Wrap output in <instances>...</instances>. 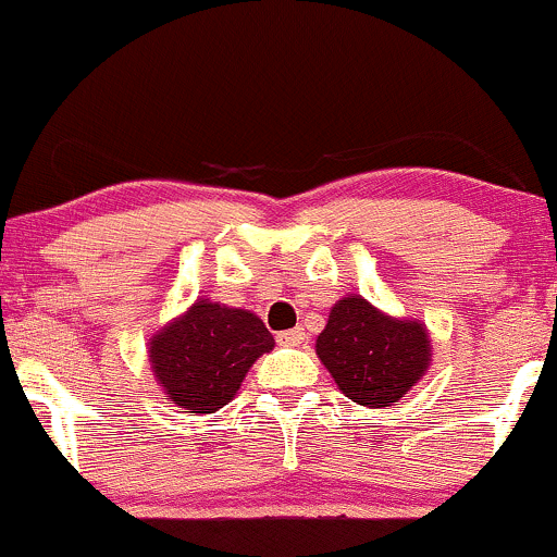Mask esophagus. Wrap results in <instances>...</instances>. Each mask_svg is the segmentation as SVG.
<instances>
[{
    "label": "esophagus",
    "mask_w": 557,
    "mask_h": 557,
    "mask_svg": "<svg viewBox=\"0 0 557 557\" xmlns=\"http://www.w3.org/2000/svg\"><path fill=\"white\" fill-rule=\"evenodd\" d=\"M306 341V332L304 330H285L277 335V343L280 345H287V348H293V345H300Z\"/></svg>",
    "instance_id": "1"
}]
</instances>
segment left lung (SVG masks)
Returning a JSON list of instances; mask_svg holds the SVG:
<instances>
[{
  "mask_svg": "<svg viewBox=\"0 0 557 557\" xmlns=\"http://www.w3.org/2000/svg\"><path fill=\"white\" fill-rule=\"evenodd\" d=\"M314 348L337 389L367 408L400 403L432 367L424 322L389 317L356 293L332 306Z\"/></svg>",
  "mask_w": 557,
  "mask_h": 557,
  "instance_id": "8db88e82",
  "label": "left lung"
}]
</instances>
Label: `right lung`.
Here are the masks:
<instances>
[{
  "mask_svg": "<svg viewBox=\"0 0 557 557\" xmlns=\"http://www.w3.org/2000/svg\"><path fill=\"white\" fill-rule=\"evenodd\" d=\"M272 348V332L253 311L196 298L151 335L149 363L164 400L203 417L227 406L253 361Z\"/></svg>",
  "mask_w": 557,
  "mask_h": 557,
  "instance_id": "1",
  "label": "right lung"
}]
</instances>
